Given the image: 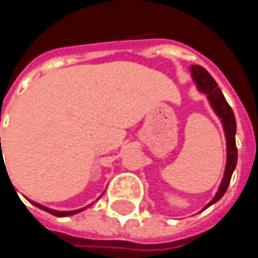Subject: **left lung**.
Returning <instances> with one entry per match:
<instances>
[{
	"label": "left lung",
	"mask_w": 258,
	"mask_h": 258,
	"mask_svg": "<svg viewBox=\"0 0 258 258\" xmlns=\"http://www.w3.org/2000/svg\"><path fill=\"white\" fill-rule=\"evenodd\" d=\"M189 70H191V77H192L197 89L207 96L210 106L213 107L214 113L217 114L218 119L221 120L225 141H227V164H225L223 181L220 183L218 191L215 192L213 200L205 205V208H208L210 205H213L223 198V195L225 194L228 185H230V181H231V175H233L234 169L237 166V146H235L237 123H235V116H234L233 109L230 107V104L227 103L223 92L220 90L217 82L211 77V75L204 67L197 64L191 66Z\"/></svg>",
	"instance_id": "obj_1"
}]
</instances>
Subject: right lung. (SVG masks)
<instances>
[{"label":"right lung","instance_id":"add662e5","mask_svg":"<svg viewBox=\"0 0 258 258\" xmlns=\"http://www.w3.org/2000/svg\"><path fill=\"white\" fill-rule=\"evenodd\" d=\"M0 148H1V138H0ZM1 164H3V159H0ZM8 175V173H7ZM31 203L34 204L35 207H38V208H41V210H44V211H47V213L53 214V215H55V217H69V215H75V214L77 213H82V211H85L86 208L89 207H85V208H80V210H75V211H58V210H51V208H48V207H44V205H41V204L38 203H34V201H31Z\"/></svg>","mask_w":258,"mask_h":258}]
</instances>
